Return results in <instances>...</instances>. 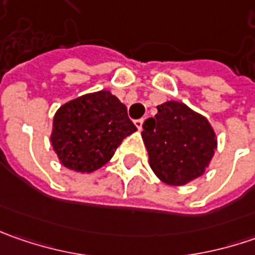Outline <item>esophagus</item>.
<instances>
[{
	"instance_id": "34e87169",
	"label": "esophagus",
	"mask_w": 255,
	"mask_h": 255,
	"mask_svg": "<svg viewBox=\"0 0 255 255\" xmlns=\"http://www.w3.org/2000/svg\"><path fill=\"white\" fill-rule=\"evenodd\" d=\"M134 125H136V128H137L139 130H142L143 119H136V121H134Z\"/></svg>"
}]
</instances>
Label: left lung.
Wrapping results in <instances>:
<instances>
[{
  "mask_svg": "<svg viewBox=\"0 0 255 255\" xmlns=\"http://www.w3.org/2000/svg\"><path fill=\"white\" fill-rule=\"evenodd\" d=\"M142 137L152 170L171 186L201 176L217 146L209 121L174 101L157 106L154 118L144 121Z\"/></svg>",
  "mask_w": 255,
  "mask_h": 255,
  "instance_id": "1",
  "label": "left lung"
}]
</instances>
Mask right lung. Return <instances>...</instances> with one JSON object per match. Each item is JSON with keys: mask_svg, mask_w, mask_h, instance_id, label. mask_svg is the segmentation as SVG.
Returning <instances> with one entry per match:
<instances>
[{"mask_svg": "<svg viewBox=\"0 0 255 255\" xmlns=\"http://www.w3.org/2000/svg\"><path fill=\"white\" fill-rule=\"evenodd\" d=\"M134 130L126 106L109 91H99L58 109L51 142L65 167L91 173L109 162L123 139Z\"/></svg>", "mask_w": 255, "mask_h": 255, "instance_id": "obj_1", "label": "right lung"}]
</instances>
